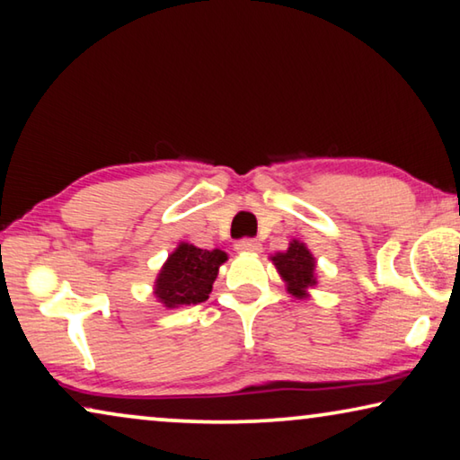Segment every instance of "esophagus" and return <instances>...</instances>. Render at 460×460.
Segmentation results:
<instances>
[{"label": "esophagus", "mask_w": 460, "mask_h": 460, "mask_svg": "<svg viewBox=\"0 0 460 460\" xmlns=\"http://www.w3.org/2000/svg\"><path fill=\"white\" fill-rule=\"evenodd\" d=\"M234 249H236V252H244V254L261 252V243H257V240H252V238H243L234 244Z\"/></svg>", "instance_id": "34e87169"}]
</instances>
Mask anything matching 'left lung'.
Masks as SVG:
<instances>
[{
	"label": "left lung",
	"mask_w": 460,
	"mask_h": 460,
	"mask_svg": "<svg viewBox=\"0 0 460 460\" xmlns=\"http://www.w3.org/2000/svg\"><path fill=\"white\" fill-rule=\"evenodd\" d=\"M271 263L278 270L279 278L284 279L288 294H292L294 298H308L310 289L319 284L316 281V259L302 240L294 238L286 251L275 252Z\"/></svg>",
	"instance_id": "left-lung-1"
}]
</instances>
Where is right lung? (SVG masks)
<instances>
[{"label":"right lung","mask_w":460,"mask_h":460,"mask_svg":"<svg viewBox=\"0 0 460 460\" xmlns=\"http://www.w3.org/2000/svg\"><path fill=\"white\" fill-rule=\"evenodd\" d=\"M226 261H228V254L220 249L208 251L189 243H179L168 254L154 281V296L166 308L206 302L217 271Z\"/></svg>","instance_id":"obj_1"}]
</instances>
